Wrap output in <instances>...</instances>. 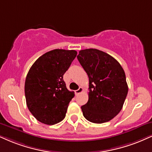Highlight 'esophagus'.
<instances>
[{
	"instance_id": "esophagus-1",
	"label": "esophagus",
	"mask_w": 152,
	"mask_h": 152,
	"mask_svg": "<svg viewBox=\"0 0 152 152\" xmlns=\"http://www.w3.org/2000/svg\"><path fill=\"white\" fill-rule=\"evenodd\" d=\"M83 91V88L82 87H80L77 90L75 91V94L76 95H79L80 93H82Z\"/></svg>"
}]
</instances>
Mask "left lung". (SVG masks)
Here are the masks:
<instances>
[{
	"label": "left lung",
	"mask_w": 152,
	"mask_h": 152,
	"mask_svg": "<svg viewBox=\"0 0 152 152\" xmlns=\"http://www.w3.org/2000/svg\"><path fill=\"white\" fill-rule=\"evenodd\" d=\"M77 58L89 77V100L81 107L84 117L94 123L110 121L128 94L123 67L109 54L95 48L81 50Z\"/></svg>",
	"instance_id": "8db88e82"
}]
</instances>
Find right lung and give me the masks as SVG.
Segmentation results:
<instances>
[{"instance_id": "1", "label": "right lung", "mask_w": 152, "mask_h": 152, "mask_svg": "<svg viewBox=\"0 0 152 152\" xmlns=\"http://www.w3.org/2000/svg\"><path fill=\"white\" fill-rule=\"evenodd\" d=\"M77 53L75 50H50L29 69L24 84L26 102L29 111L41 123L55 125L65 117L75 94L67 89L63 75Z\"/></svg>"}]
</instances>
